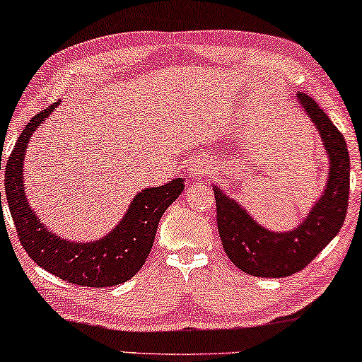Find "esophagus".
<instances>
[{
    "label": "esophagus",
    "instance_id": "34e87169",
    "mask_svg": "<svg viewBox=\"0 0 362 362\" xmlns=\"http://www.w3.org/2000/svg\"><path fill=\"white\" fill-rule=\"evenodd\" d=\"M209 172V165L205 162H192L189 167H187V173H189V177L192 178H199L205 175V173Z\"/></svg>",
    "mask_w": 362,
    "mask_h": 362
}]
</instances>
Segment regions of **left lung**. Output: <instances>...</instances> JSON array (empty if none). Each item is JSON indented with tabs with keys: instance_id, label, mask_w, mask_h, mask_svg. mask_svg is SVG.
Here are the masks:
<instances>
[{
	"instance_id": "obj_1",
	"label": "left lung",
	"mask_w": 362,
	"mask_h": 362,
	"mask_svg": "<svg viewBox=\"0 0 362 362\" xmlns=\"http://www.w3.org/2000/svg\"><path fill=\"white\" fill-rule=\"evenodd\" d=\"M329 155V177L321 199L296 228L267 230L239 202L214 185L217 227L232 264L255 277H287L303 271L341 230L349 200V152L344 136L324 110L305 93L297 95Z\"/></svg>"
}]
</instances>
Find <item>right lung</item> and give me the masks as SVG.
I'll list each match as a JSON object with an SVG mask.
<instances>
[{"mask_svg": "<svg viewBox=\"0 0 362 362\" xmlns=\"http://www.w3.org/2000/svg\"><path fill=\"white\" fill-rule=\"evenodd\" d=\"M57 105L31 118L8 158L4 192L18 239L40 267L63 281L86 287L118 286L134 277L145 264L160 217L185 189L184 180L173 178L165 185L139 192L120 223L100 240L73 242L53 234L30 207L23 180V162L30 136Z\"/></svg>", "mask_w": 362, "mask_h": 362, "instance_id": "obj_1", "label": "right lung"}]
</instances>
